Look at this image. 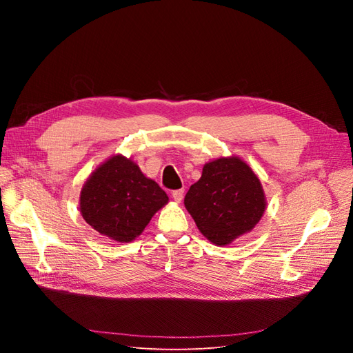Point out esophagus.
<instances>
[{
	"instance_id": "34e87169",
	"label": "esophagus",
	"mask_w": 353,
	"mask_h": 353,
	"mask_svg": "<svg viewBox=\"0 0 353 353\" xmlns=\"http://www.w3.org/2000/svg\"><path fill=\"white\" fill-rule=\"evenodd\" d=\"M172 197H174V200L176 203H181V200H183V197H184V190H175V191H172Z\"/></svg>"
}]
</instances>
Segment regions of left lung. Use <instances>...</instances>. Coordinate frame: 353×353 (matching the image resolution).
Returning a JSON list of instances; mask_svg holds the SVG:
<instances>
[{"label":"left lung","instance_id":"left-lung-1","mask_svg":"<svg viewBox=\"0 0 353 353\" xmlns=\"http://www.w3.org/2000/svg\"><path fill=\"white\" fill-rule=\"evenodd\" d=\"M184 205L210 243L227 245L250 232L266 209L261 179L239 156L218 157L203 166Z\"/></svg>","mask_w":353,"mask_h":353}]
</instances>
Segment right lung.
<instances>
[{
	"mask_svg": "<svg viewBox=\"0 0 353 353\" xmlns=\"http://www.w3.org/2000/svg\"><path fill=\"white\" fill-rule=\"evenodd\" d=\"M169 197L131 157L113 154L85 181L79 210L85 222L117 243L135 240Z\"/></svg>",
	"mask_w": 353,
	"mask_h": 353,
	"instance_id": "1",
	"label": "right lung"
}]
</instances>
